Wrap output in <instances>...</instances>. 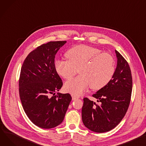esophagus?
<instances>
[{"instance_id": "34e87169", "label": "esophagus", "mask_w": 146, "mask_h": 146, "mask_svg": "<svg viewBox=\"0 0 146 146\" xmlns=\"http://www.w3.org/2000/svg\"><path fill=\"white\" fill-rule=\"evenodd\" d=\"M72 100H76L77 99H78V97L74 95V94H72Z\"/></svg>"}]
</instances>
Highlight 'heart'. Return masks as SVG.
<instances>
[{
	"label": "heart",
	"mask_w": 146,
	"mask_h": 146,
	"mask_svg": "<svg viewBox=\"0 0 146 146\" xmlns=\"http://www.w3.org/2000/svg\"><path fill=\"white\" fill-rule=\"evenodd\" d=\"M67 60L58 59L54 63L57 74L70 80L79 69L80 75L65 83L66 92L76 96L83 94L89 87L93 90L102 89L111 80L115 71L113 57L101 53L98 48L87 45H76L66 54Z\"/></svg>",
	"instance_id": "1"
}]
</instances>
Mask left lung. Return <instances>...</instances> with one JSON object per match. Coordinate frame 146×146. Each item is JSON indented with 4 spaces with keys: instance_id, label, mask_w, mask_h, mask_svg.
Segmentation results:
<instances>
[{
    "instance_id": "left-lung-1",
    "label": "left lung",
    "mask_w": 146,
    "mask_h": 146,
    "mask_svg": "<svg viewBox=\"0 0 146 146\" xmlns=\"http://www.w3.org/2000/svg\"><path fill=\"white\" fill-rule=\"evenodd\" d=\"M117 66L111 80L93 97L98 103L83 99L82 121L86 127L96 133H104L114 129L127 111L132 92L130 68L124 58L115 50Z\"/></svg>"
}]
</instances>
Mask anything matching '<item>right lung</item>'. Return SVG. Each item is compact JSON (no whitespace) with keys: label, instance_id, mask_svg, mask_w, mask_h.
I'll list each match as a JSON object with an SVG mask.
<instances>
[{"label":"right lung","instance_id":"add662e5","mask_svg":"<svg viewBox=\"0 0 146 146\" xmlns=\"http://www.w3.org/2000/svg\"><path fill=\"white\" fill-rule=\"evenodd\" d=\"M66 43L50 42L37 47L21 68L19 86L23 108L31 121L42 129L61 124L72 100L69 93L55 95L63 86L55 70V55Z\"/></svg>","mask_w":146,"mask_h":146}]
</instances>
